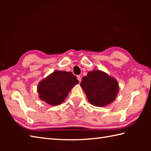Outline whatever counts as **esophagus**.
<instances>
[{
	"label": "esophagus",
	"mask_w": 151,
	"mask_h": 151,
	"mask_svg": "<svg viewBox=\"0 0 151 151\" xmlns=\"http://www.w3.org/2000/svg\"><path fill=\"white\" fill-rule=\"evenodd\" d=\"M76 77H77V79L78 80L79 82H81V76H80V75H78L77 76H76Z\"/></svg>",
	"instance_id": "34e87169"
}]
</instances>
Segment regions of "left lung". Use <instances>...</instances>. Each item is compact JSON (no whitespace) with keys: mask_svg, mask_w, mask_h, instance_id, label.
Instances as JSON below:
<instances>
[{"mask_svg":"<svg viewBox=\"0 0 151 151\" xmlns=\"http://www.w3.org/2000/svg\"><path fill=\"white\" fill-rule=\"evenodd\" d=\"M81 86L88 101L95 106H104L113 102L119 91L115 80L101 70L89 72L82 78Z\"/></svg>","mask_w":151,"mask_h":151,"instance_id":"1","label":"left lung"}]
</instances>
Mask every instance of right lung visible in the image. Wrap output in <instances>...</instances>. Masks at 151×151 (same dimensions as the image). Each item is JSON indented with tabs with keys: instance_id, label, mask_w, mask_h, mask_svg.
<instances>
[{
	"instance_id": "right-lung-1",
	"label": "right lung",
	"mask_w": 151,
	"mask_h": 151,
	"mask_svg": "<svg viewBox=\"0 0 151 151\" xmlns=\"http://www.w3.org/2000/svg\"><path fill=\"white\" fill-rule=\"evenodd\" d=\"M78 82L72 73L56 70L40 82L37 91L41 100L52 106L58 105Z\"/></svg>"
}]
</instances>
